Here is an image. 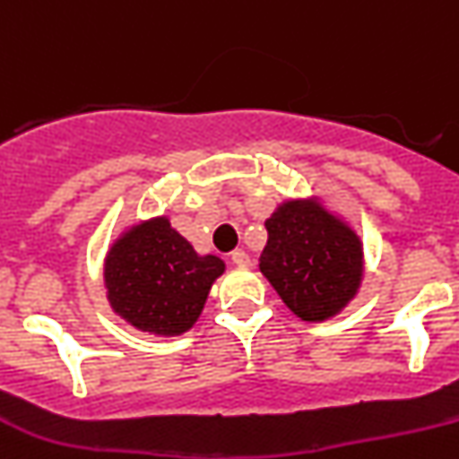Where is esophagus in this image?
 Wrapping results in <instances>:
<instances>
[{"mask_svg":"<svg viewBox=\"0 0 459 459\" xmlns=\"http://www.w3.org/2000/svg\"><path fill=\"white\" fill-rule=\"evenodd\" d=\"M230 263H233L235 267H249L251 258H249V254H247V251H244V249H235L233 254H230Z\"/></svg>","mask_w":459,"mask_h":459,"instance_id":"1","label":"esophagus"}]
</instances>
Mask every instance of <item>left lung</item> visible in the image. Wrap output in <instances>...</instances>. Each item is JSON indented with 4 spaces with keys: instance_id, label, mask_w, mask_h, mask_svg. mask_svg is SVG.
<instances>
[{
    "instance_id": "1",
    "label": "left lung",
    "mask_w": 459,
    "mask_h": 459,
    "mask_svg": "<svg viewBox=\"0 0 459 459\" xmlns=\"http://www.w3.org/2000/svg\"><path fill=\"white\" fill-rule=\"evenodd\" d=\"M260 272L303 321H324L355 297L362 247L351 229L312 201H288L264 221Z\"/></svg>"
}]
</instances>
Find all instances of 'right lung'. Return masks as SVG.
Returning a JSON list of instances; mask_svg holds the SVG:
<instances>
[{"mask_svg": "<svg viewBox=\"0 0 459 459\" xmlns=\"http://www.w3.org/2000/svg\"><path fill=\"white\" fill-rule=\"evenodd\" d=\"M221 272L217 255H196L192 244L158 217L113 244L104 273L108 301L122 319L156 335H181L199 319Z\"/></svg>", "mask_w": 459, "mask_h": 459, "instance_id": "right-lung-1", "label": "right lung"}]
</instances>
